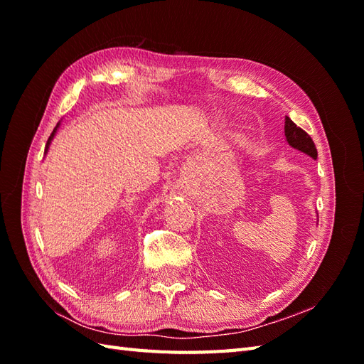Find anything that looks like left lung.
Masks as SVG:
<instances>
[{"mask_svg":"<svg viewBox=\"0 0 364 364\" xmlns=\"http://www.w3.org/2000/svg\"><path fill=\"white\" fill-rule=\"evenodd\" d=\"M284 136L292 149L308 154V156H311L313 159L318 158V150H316L313 139L308 136L304 129L299 128L288 115L284 117Z\"/></svg>","mask_w":364,"mask_h":364,"instance_id":"obj_1","label":"left lung"}]
</instances>
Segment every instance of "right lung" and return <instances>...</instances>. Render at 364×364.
<instances>
[{
    "instance_id": "right-lung-1",
    "label": "right lung",
    "mask_w": 364,
    "mask_h": 364,
    "mask_svg": "<svg viewBox=\"0 0 364 364\" xmlns=\"http://www.w3.org/2000/svg\"><path fill=\"white\" fill-rule=\"evenodd\" d=\"M59 125H60V122L58 123V125H56V128H54V129H53V133H51V136L48 137V142H46V146H45V153H46V151H48V149H50V145H51V141H53V139H54V136H56V133H58V128H59Z\"/></svg>"
}]
</instances>
